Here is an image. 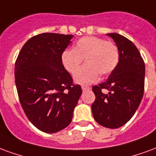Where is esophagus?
I'll return each instance as SVG.
<instances>
[{
    "label": "esophagus",
    "mask_w": 156,
    "mask_h": 156,
    "mask_svg": "<svg viewBox=\"0 0 156 156\" xmlns=\"http://www.w3.org/2000/svg\"><path fill=\"white\" fill-rule=\"evenodd\" d=\"M81 88H82L83 91H85V90H87L90 89L89 86H81Z\"/></svg>",
    "instance_id": "34e87169"
}]
</instances>
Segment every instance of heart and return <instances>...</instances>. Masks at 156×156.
<instances>
[{
	"label": "heart",
	"mask_w": 156,
	"mask_h": 156,
	"mask_svg": "<svg viewBox=\"0 0 156 156\" xmlns=\"http://www.w3.org/2000/svg\"><path fill=\"white\" fill-rule=\"evenodd\" d=\"M87 64L78 71L83 59ZM119 61V51L113 42L103 38L87 36L75 43L73 50L66 49L61 54V63L70 74L76 73L75 81L90 84L96 81L100 74L106 76L115 69Z\"/></svg>",
	"instance_id": "b5f03b06"
}]
</instances>
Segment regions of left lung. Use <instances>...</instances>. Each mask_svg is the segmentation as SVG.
<instances>
[{"mask_svg": "<svg viewBox=\"0 0 156 156\" xmlns=\"http://www.w3.org/2000/svg\"><path fill=\"white\" fill-rule=\"evenodd\" d=\"M107 36L116 44L119 62L105 82L92 87L95 100L91 110L97 123L116 129L131 119L140 104L145 88V67L132 41L117 33H109ZM102 89H107L109 93H102Z\"/></svg>", "mask_w": 156, "mask_h": 156, "instance_id": "1", "label": "left lung"}]
</instances>
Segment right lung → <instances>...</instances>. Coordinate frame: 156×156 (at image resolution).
<instances>
[{
  "instance_id": "1",
  "label": "right lung",
  "mask_w": 156,
  "mask_h": 156,
  "mask_svg": "<svg viewBox=\"0 0 156 156\" xmlns=\"http://www.w3.org/2000/svg\"><path fill=\"white\" fill-rule=\"evenodd\" d=\"M72 35L42 33L26 42L15 64L18 96L25 114L43 132L70 125L82 90L61 63Z\"/></svg>"
}]
</instances>
